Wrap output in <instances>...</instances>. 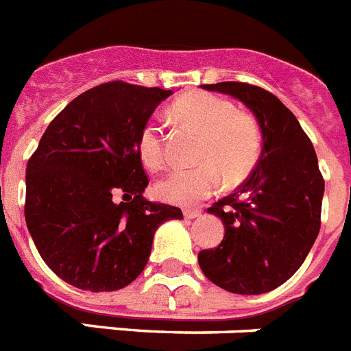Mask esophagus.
<instances>
[{"label": "esophagus", "instance_id": "obj_1", "mask_svg": "<svg viewBox=\"0 0 351 351\" xmlns=\"http://www.w3.org/2000/svg\"><path fill=\"white\" fill-rule=\"evenodd\" d=\"M184 216L187 217V219H194V217L202 216V210H198V208H185Z\"/></svg>", "mask_w": 351, "mask_h": 351}]
</instances>
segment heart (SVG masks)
I'll return each mask as SVG.
<instances>
[{
	"label": "heart",
	"instance_id": "b5f03b06",
	"mask_svg": "<svg viewBox=\"0 0 351 351\" xmlns=\"http://www.w3.org/2000/svg\"><path fill=\"white\" fill-rule=\"evenodd\" d=\"M171 114L202 135L196 152L199 164L164 176L155 185L158 198L189 207L217 193L221 176L228 187H237L252 175L262 153L261 125L252 114L235 110L234 103L210 93L182 96L173 103ZM137 153L148 169L164 164V135L157 121H148L141 128Z\"/></svg>",
	"mask_w": 351,
	"mask_h": 351
}]
</instances>
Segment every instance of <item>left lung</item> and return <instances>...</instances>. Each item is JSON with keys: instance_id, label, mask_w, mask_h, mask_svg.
Listing matches in <instances>:
<instances>
[{"instance_id": "8db88e82", "label": "left lung", "mask_w": 351, "mask_h": 351, "mask_svg": "<svg viewBox=\"0 0 351 351\" xmlns=\"http://www.w3.org/2000/svg\"><path fill=\"white\" fill-rule=\"evenodd\" d=\"M203 87L241 99L257 116L264 146L246 182L207 210L225 223V237L198 253L199 267L221 289L267 293L300 269L319 234L325 180L316 152L269 90L244 82Z\"/></svg>"}]
</instances>
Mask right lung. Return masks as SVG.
Wrapping results in <instances>:
<instances>
[{
    "label": "right lung",
    "mask_w": 351,
    "mask_h": 351,
    "mask_svg": "<svg viewBox=\"0 0 351 351\" xmlns=\"http://www.w3.org/2000/svg\"><path fill=\"white\" fill-rule=\"evenodd\" d=\"M171 90L107 82L49 123L26 166V226L49 269L90 293L143 273L153 235L182 210L144 198L137 137ZM121 202H116L115 196Z\"/></svg>",
    "instance_id": "obj_1"
}]
</instances>
